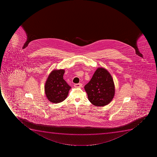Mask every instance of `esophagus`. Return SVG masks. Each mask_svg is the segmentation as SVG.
Listing matches in <instances>:
<instances>
[{"label":"esophagus","instance_id":"1","mask_svg":"<svg viewBox=\"0 0 157 157\" xmlns=\"http://www.w3.org/2000/svg\"><path fill=\"white\" fill-rule=\"evenodd\" d=\"M82 85L81 83H76V84H75V85H74V86L76 88H80V87H82Z\"/></svg>","mask_w":157,"mask_h":157}]
</instances>
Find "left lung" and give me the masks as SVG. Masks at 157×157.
<instances>
[{
  "label": "left lung",
  "instance_id": "1",
  "mask_svg": "<svg viewBox=\"0 0 157 157\" xmlns=\"http://www.w3.org/2000/svg\"><path fill=\"white\" fill-rule=\"evenodd\" d=\"M85 89L91 103L96 106H105L110 102L114 96L115 88L112 76L107 70L98 68Z\"/></svg>",
  "mask_w": 157,
  "mask_h": 157
}]
</instances>
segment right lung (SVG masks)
Returning <instances> with one entry per match:
<instances>
[{"label": "right lung", "mask_w": 157, "mask_h": 157, "mask_svg": "<svg viewBox=\"0 0 157 157\" xmlns=\"http://www.w3.org/2000/svg\"><path fill=\"white\" fill-rule=\"evenodd\" d=\"M64 73L63 69L52 71L45 83V94L48 100L52 103H59L65 100L71 88L63 78Z\"/></svg>", "instance_id": "1"}]
</instances>
